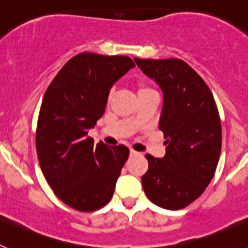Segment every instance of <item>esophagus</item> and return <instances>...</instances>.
I'll return each instance as SVG.
<instances>
[{"instance_id": "obj_1", "label": "esophagus", "mask_w": 248, "mask_h": 248, "mask_svg": "<svg viewBox=\"0 0 248 248\" xmlns=\"http://www.w3.org/2000/svg\"><path fill=\"white\" fill-rule=\"evenodd\" d=\"M137 155H139V153L135 150H130V156H137Z\"/></svg>"}]
</instances>
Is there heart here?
<instances>
[{
    "instance_id": "1",
    "label": "heart",
    "mask_w": 248,
    "mask_h": 248,
    "mask_svg": "<svg viewBox=\"0 0 248 248\" xmlns=\"http://www.w3.org/2000/svg\"><path fill=\"white\" fill-rule=\"evenodd\" d=\"M137 93H138V97H141V95H144V94L146 93H150V92H154V89H151L150 87H148V85L143 84V83H139V84H137ZM107 100H108V103L111 100V93L108 94V98H107ZM133 122L137 123L138 122V117H134L133 118Z\"/></svg>"
}]
</instances>
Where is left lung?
I'll list each match as a JSON object with an SVG mask.
<instances>
[{"instance_id": "8db88e82", "label": "left lung", "mask_w": 248, "mask_h": 248, "mask_svg": "<svg viewBox=\"0 0 248 248\" xmlns=\"http://www.w3.org/2000/svg\"><path fill=\"white\" fill-rule=\"evenodd\" d=\"M134 61L164 92L159 128L166 154L163 159L145 155L143 189L163 209H184L205 191L216 171L222 144L217 105L202 78L181 59Z\"/></svg>"}]
</instances>
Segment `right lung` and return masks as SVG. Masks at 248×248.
Returning <instances> with one entry per match:
<instances>
[{
    "mask_svg": "<svg viewBox=\"0 0 248 248\" xmlns=\"http://www.w3.org/2000/svg\"><path fill=\"white\" fill-rule=\"evenodd\" d=\"M133 67L126 56L84 52L69 59L46 91L37 122V155L57 198L72 209L95 211L113 196L129 149L94 144L88 130L105 113L111 85Z\"/></svg>",
    "mask_w": 248,
    "mask_h": 248,
    "instance_id": "1",
    "label": "right lung"
}]
</instances>
